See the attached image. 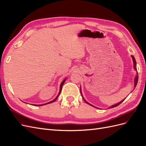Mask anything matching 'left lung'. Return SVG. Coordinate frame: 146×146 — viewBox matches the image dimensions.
Returning a JSON list of instances; mask_svg holds the SVG:
<instances>
[{"instance_id":"1","label":"left lung","mask_w":146,"mask_h":146,"mask_svg":"<svg viewBox=\"0 0 146 146\" xmlns=\"http://www.w3.org/2000/svg\"><path fill=\"white\" fill-rule=\"evenodd\" d=\"M131 57H132V59H133V67H134V69L135 70H136V60H135V58H134V56H133V55H131ZM138 74H136V76L135 77V82H134V87H135H135H136V85H137V83H138ZM80 92H81V95H82V98H83V100H85V102L86 103V104H89L90 105H91V106H92V107H95V108H98V107H94V106H93L92 105H91V104H90V103H88L87 101H86L85 100V99H84V98L83 97V95H82V90H81V87H80ZM125 100V99H123L122 100H121L120 102H119V103H117V104H114V105H112V106H111V107H110L109 108H114V107H117V106H118L119 104H121L122 102ZM99 109H100V108H99Z\"/></svg>"}]
</instances>
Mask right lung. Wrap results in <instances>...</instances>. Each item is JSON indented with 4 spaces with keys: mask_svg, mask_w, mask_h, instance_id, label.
Here are the masks:
<instances>
[{
    "mask_svg": "<svg viewBox=\"0 0 146 146\" xmlns=\"http://www.w3.org/2000/svg\"><path fill=\"white\" fill-rule=\"evenodd\" d=\"M66 80V78L64 79V80H63V82L61 83V84H60V91H59V93H58V95H57V96L56 97V98H55V99H54V100H52V101L49 102H47V103H46V104H41V105H33H33H34V106H42V105H46V104H50V103H52V102H55V100L57 99V98H58V97L59 96V95L60 94V93H61V90H62V86H63V85L64 83L65 82Z\"/></svg>",
    "mask_w": 146,
    "mask_h": 146,
    "instance_id": "1",
    "label": "right lung"
}]
</instances>
